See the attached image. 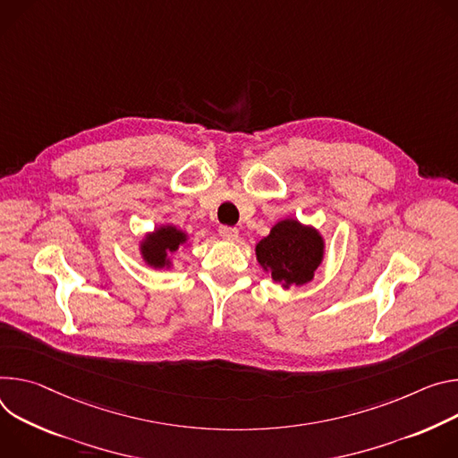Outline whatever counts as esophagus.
Returning <instances> with one entry per match:
<instances>
[{"label":"esophagus","mask_w":458,"mask_h":458,"mask_svg":"<svg viewBox=\"0 0 458 458\" xmlns=\"http://www.w3.org/2000/svg\"><path fill=\"white\" fill-rule=\"evenodd\" d=\"M218 234H220L224 240L233 242V240L238 238V229H236V227H229V225H222V227L218 229Z\"/></svg>","instance_id":"1"}]
</instances>
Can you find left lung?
I'll use <instances>...</instances> for the list:
<instances>
[{
    "mask_svg": "<svg viewBox=\"0 0 458 458\" xmlns=\"http://www.w3.org/2000/svg\"><path fill=\"white\" fill-rule=\"evenodd\" d=\"M257 260L284 287L313 280L324 260V238L315 227L287 218L257 243Z\"/></svg>",
    "mask_w": 458,
    "mask_h": 458,
    "instance_id": "8db88e82",
    "label": "left lung"
}]
</instances>
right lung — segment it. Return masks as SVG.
<instances>
[{"label":"right lung","instance_id":"right-lung-1","mask_svg":"<svg viewBox=\"0 0 458 458\" xmlns=\"http://www.w3.org/2000/svg\"><path fill=\"white\" fill-rule=\"evenodd\" d=\"M187 242V234L174 225H162L152 231L150 234H145V238L140 243L141 259L147 266L155 269L171 267V257L173 252L178 250L180 245Z\"/></svg>","mask_w":458,"mask_h":458}]
</instances>
